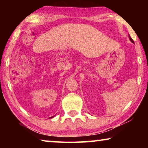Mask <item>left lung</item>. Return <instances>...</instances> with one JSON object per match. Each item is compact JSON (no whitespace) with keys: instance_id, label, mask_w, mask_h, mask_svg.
<instances>
[{"instance_id":"left-lung-1","label":"left lung","mask_w":148,"mask_h":148,"mask_svg":"<svg viewBox=\"0 0 148 148\" xmlns=\"http://www.w3.org/2000/svg\"><path fill=\"white\" fill-rule=\"evenodd\" d=\"M129 39H130V40H131L132 43H134V41H133V40H132L131 38V36H130V35L129 36Z\"/></svg>"}]
</instances>
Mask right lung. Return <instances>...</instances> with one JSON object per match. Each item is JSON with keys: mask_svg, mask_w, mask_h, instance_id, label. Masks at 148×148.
<instances>
[{"mask_svg": "<svg viewBox=\"0 0 148 148\" xmlns=\"http://www.w3.org/2000/svg\"><path fill=\"white\" fill-rule=\"evenodd\" d=\"M54 116H52V117H49V118H52V117H53Z\"/></svg>", "mask_w": 148, "mask_h": 148, "instance_id": "add662e5", "label": "right lung"}]
</instances>
